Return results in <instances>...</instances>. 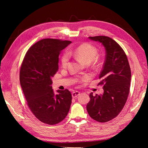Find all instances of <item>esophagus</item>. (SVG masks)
Instances as JSON below:
<instances>
[{"instance_id":"1","label":"esophagus","mask_w":148,"mask_h":148,"mask_svg":"<svg viewBox=\"0 0 148 148\" xmlns=\"http://www.w3.org/2000/svg\"><path fill=\"white\" fill-rule=\"evenodd\" d=\"M79 94H80V92L78 91H73L72 92V94H71V95H72V97L73 98L77 97L79 95Z\"/></svg>"}]
</instances>
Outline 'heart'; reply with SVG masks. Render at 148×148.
I'll return each mask as SVG.
<instances>
[{"mask_svg":"<svg viewBox=\"0 0 148 148\" xmlns=\"http://www.w3.org/2000/svg\"><path fill=\"white\" fill-rule=\"evenodd\" d=\"M97 54V49L89 43H83L74 49H70L69 52H65L62 55L60 60L61 66L63 68L68 65L69 61V55L73 56L75 58L82 61L86 64L94 62Z\"/></svg>","mask_w":148,"mask_h":148,"instance_id":"b5f03b06","label":"heart"}]
</instances>
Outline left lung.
Masks as SVG:
<instances>
[{"label": "left lung", "instance_id": "8db88e82", "mask_svg": "<svg viewBox=\"0 0 148 148\" xmlns=\"http://www.w3.org/2000/svg\"><path fill=\"white\" fill-rule=\"evenodd\" d=\"M101 42L106 49V59L99 75L103 86L102 95H89L86 109L90 117L99 122H107L119 114L127 102L130 92L131 69L126 53L114 39L105 36L89 37Z\"/></svg>", "mask_w": 148, "mask_h": 148}]
</instances>
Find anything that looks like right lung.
I'll use <instances>...</instances> for the list:
<instances>
[{
    "label": "right lung",
    "instance_id": "obj_1",
    "mask_svg": "<svg viewBox=\"0 0 148 148\" xmlns=\"http://www.w3.org/2000/svg\"><path fill=\"white\" fill-rule=\"evenodd\" d=\"M71 42L57 39H43L26 52L21 65L20 82L29 109L41 122L56 125L68 114L72 97L70 91L57 90L51 84L59 70L61 51Z\"/></svg>",
    "mask_w": 148,
    "mask_h": 148
}]
</instances>
